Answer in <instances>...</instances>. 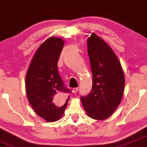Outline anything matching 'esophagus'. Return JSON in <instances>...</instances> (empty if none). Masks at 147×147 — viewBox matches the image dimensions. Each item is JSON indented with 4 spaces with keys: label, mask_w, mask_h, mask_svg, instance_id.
<instances>
[{
    "label": "esophagus",
    "mask_w": 147,
    "mask_h": 147,
    "mask_svg": "<svg viewBox=\"0 0 147 147\" xmlns=\"http://www.w3.org/2000/svg\"><path fill=\"white\" fill-rule=\"evenodd\" d=\"M78 90H79V88H78V87H75V88H73L72 89V93H74V94H75V93H77V92H78Z\"/></svg>",
    "instance_id": "esophagus-1"
}]
</instances>
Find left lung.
<instances>
[{
  "instance_id": "obj_1",
  "label": "left lung",
  "mask_w": 147,
  "mask_h": 147,
  "mask_svg": "<svg viewBox=\"0 0 147 147\" xmlns=\"http://www.w3.org/2000/svg\"><path fill=\"white\" fill-rule=\"evenodd\" d=\"M87 48L92 89L81 100L90 117L104 120L112 115L121 101L125 86L123 70L113 50L95 33L87 39Z\"/></svg>"
}]
</instances>
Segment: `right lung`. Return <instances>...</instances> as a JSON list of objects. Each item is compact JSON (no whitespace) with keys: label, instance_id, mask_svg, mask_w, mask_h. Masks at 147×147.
Wrapping results in <instances>:
<instances>
[{"label":"right lung","instance_id":"right-lung-1","mask_svg":"<svg viewBox=\"0 0 147 147\" xmlns=\"http://www.w3.org/2000/svg\"><path fill=\"white\" fill-rule=\"evenodd\" d=\"M64 40L51 36L35 52L26 75V92L30 105L47 122L59 120L67 107L70 91L57 71V62Z\"/></svg>","mask_w":147,"mask_h":147}]
</instances>
